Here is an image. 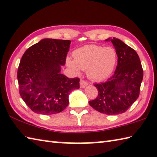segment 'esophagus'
<instances>
[{
	"instance_id": "1",
	"label": "esophagus",
	"mask_w": 157,
	"mask_h": 157,
	"mask_svg": "<svg viewBox=\"0 0 157 157\" xmlns=\"http://www.w3.org/2000/svg\"><path fill=\"white\" fill-rule=\"evenodd\" d=\"M88 84V82H86L84 79H81L80 80V88H84Z\"/></svg>"
}]
</instances>
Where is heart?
Returning a JSON list of instances; mask_svg holds the SVG:
<instances>
[{
  "instance_id": "1",
  "label": "heart",
  "mask_w": 157,
  "mask_h": 157,
  "mask_svg": "<svg viewBox=\"0 0 157 157\" xmlns=\"http://www.w3.org/2000/svg\"><path fill=\"white\" fill-rule=\"evenodd\" d=\"M74 61L67 59L69 67L75 71L87 70L89 78L93 80H103L113 73L117 60V53L113 47L89 44L75 50Z\"/></svg>"
}]
</instances>
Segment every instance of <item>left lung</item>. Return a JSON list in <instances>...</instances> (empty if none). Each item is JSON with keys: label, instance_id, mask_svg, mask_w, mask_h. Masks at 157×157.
I'll return each instance as SVG.
<instances>
[{"label": "left lung", "instance_id": "left-lung-1", "mask_svg": "<svg viewBox=\"0 0 157 157\" xmlns=\"http://www.w3.org/2000/svg\"><path fill=\"white\" fill-rule=\"evenodd\" d=\"M110 40L118 57L117 66L108 80L94 84L98 94L89 103L101 113L115 115L125 113L138 98L143 70L140 58L133 49L119 39L113 38Z\"/></svg>", "mask_w": 157, "mask_h": 157}]
</instances>
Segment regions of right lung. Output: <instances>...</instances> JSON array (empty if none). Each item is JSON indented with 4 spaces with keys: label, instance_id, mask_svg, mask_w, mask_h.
Returning a JSON list of instances; mask_svg holds the SVG:
<instances>
[{
    "label": "right lung",
    "instance_id": "right-lung-1",
    "mask_svg": "<svg viewBox=\"0 0 157 157\" xmlns=\"http://www.w3.org/2000/svg\"><path fill=\"white\" fill-rule=\"evenodd\" d=\"M71 43L68 40L43 39L22 56L17 71L19 94L34 113H61L68 105L70 93L79 88V78H68L60 73Z\"/></svg>",
    "mask_w": 157,
    "mask_h": 157
}]
</instances>
